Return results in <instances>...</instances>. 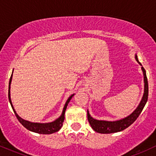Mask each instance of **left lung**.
Masks as SVG:
<instances>
[{"mask_svg": "<svg viewBox=\"0 0 156 156\" xmlns=\"http://www.w3.org/2000/svg\"><path fill=\"white\" fill-rule=\"evenodd\" d=\"M135 58L137 61L138 63L141 66V64L138 60L136 54L135 55ZM141 69H142L143 75H144V94H143L142 99H141L140 103L138 105L137 108H136V110L131 114H130L129 116L117 121L98 120V119H94V118L91 117L89 113V111L87 110V118H88L89 122L94 131L100 133H113L122 131V130H125V128L129 127L130 125L133 124L134 122L136 121V119L139 117V114L142 112L148 98V82L147 78L146 71L143 67H141Z\"/></svg>", "mask_w": 156, "mask_h": 156, "instance_id": "obj_1", "label": "left lung"}]
</instances>
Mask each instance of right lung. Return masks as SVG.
I'll return each mask as SVG.
<instances>
[{
	"label": "right lung",
	"instance_id": "obj_1",
	"mask_svg": "<svg viewBox=\"0 0 156 156\" xmlns=\"http://www.w3.org/2000/svg\"><path fill=\"white\" fill-rule=\"evenodd\" d=\"M12 76H11V78L9 80V100L10 104L12 105V108L13 109L14 112H15L16 117L17 118V119H18L20 122L21 124H22L23 126L26 128V129L30 130V131L35 132V133H37L51 134L58 131V130L61 129V128L62 127V125H63V122L64 120V114H65V111L66 109H67L68 103H69V102L70 101L71 98L74 96V94H72V95L68 98L67 102H66L65 105H64L62 115H61L58 119H55V121L52 122H48V123L31 122L25 120V119H23L21 117H20L18 114L16 113L15 108H14L13 105H12V101H11V97H10V84H11V82H12Z\"/></svg>",
	"mask_w": 156,
	"mask_h": 156
}]
</instances>
